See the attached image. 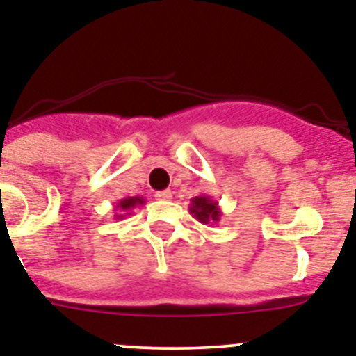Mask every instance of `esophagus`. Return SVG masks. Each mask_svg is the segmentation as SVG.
Segmentation results:
<instances>
[{
    "mask_svg": "<svg viewBox=\"0 0 356 356\" xmlns=\"http://www.w3.org/2000/svg\"><path fill=\"white\" fill-rule=\"evenodd\" d=\"M154 198L162 200V202H169V200L172 198V193L171 191H158V193L154 194Z\"/></svg>",
    "mask_w": 356,
    "mask_h": 356,
    "instance_id": "1",
    "label": "esophagus"
}]
</instances>
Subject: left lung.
<instances>
[{
    "label": "left lung",
    "mask_w": 356,
    "mask_h": 356,
    "mask_svg": "<svg viewBox=\"0 0 356 356\" xmlns=\"http://www.w3.org/2000/svg\"><path fill=\"white\" fill-rule=\"evenodd\" d=\"M189 212L193 218H196L203 225L218 223L221 220V216H223L220 203L212 200L211 196H196V198L191 200Z\"/></svg>",
    "instance_id": "8db88e82"
}]
</instances>
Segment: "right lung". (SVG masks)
Instances as JSON below:
<instances>
[{
  "mask_svg": "<svg viewBox=\"0 0 356 356\" xmlns=\"http://www.w3.org/2000/svg\"><path fill=\"white\" fill-rule=\"evenodd\" d=\"M144 203L145 202L142 196H127V198H122L115 205V220H124L126 216L131 214V211L136 205H144Z\"/></svg>",
  "mask_w": 356,
  "mask_h": 356,
  "instance_id": "obj_1",
  "label": "right lung"
}]
</instances>
